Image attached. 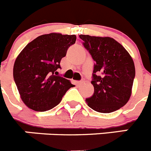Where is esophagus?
<instances>
[{"label": "esophagus", "mask_w": 151, "mask_h": 151, "mask_svg": "<svg viewBox=\"0 0 151 151\" xmlns=\"http://www.w3.org/2000/svg\"><path fill=\"white\" fill-rule=\"evenodd\" d=\"M75 83H76V85L77 86H79V85H81L83 83V81H76Z\"/></svg>", "instance_id": "34e87169"}]
</instances>
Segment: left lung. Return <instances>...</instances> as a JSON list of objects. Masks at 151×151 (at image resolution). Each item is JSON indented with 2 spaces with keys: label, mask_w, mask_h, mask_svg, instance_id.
Instances as JSON below:
<instances>
[{
  "label": "left lung",
  "mask_w": 151,
  "mask_h": 151,
  "mask_svg": "<svg viewBox=\"0 0 151 151\" xmlns=\"http://www.w3.org/2000/svg\"><path fill=\"white\" fill-rule=\"evenodd\" d=\"M79 38L95 62L91 81L94 92L85 99L88 106L103 113L120 109L132 94L135 76L132 58L113 38L88 35H80Z\"/></svg>",
  "instance_id": "left-lung-1"
}]
</instances>
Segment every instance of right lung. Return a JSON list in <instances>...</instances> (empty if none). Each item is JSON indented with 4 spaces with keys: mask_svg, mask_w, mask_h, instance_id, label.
Segmentation results:
<instances>
[{
    "mask_svg": "<svg viewBox=\"0 0 151 151\" xmlns=\"http://www.w3.org/2000/svg\"><path fill=\"white\" fill-rule=\"evenodd\" d=\"M76 40L75 35H42L29 42L17 56L13 78L28 107L40 112L50 110L59 104L68 89L73 87L69 80L54 73Z\"/></svg>",
    "mask_w": 151,
    "mask_h": 151,
    "instance_id": "add662e5",
    "label": "right lung"
}]
</instances>
